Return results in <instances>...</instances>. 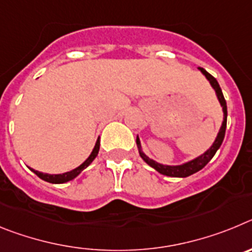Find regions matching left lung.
Masks as SVG:
<instances>
[{
  "mask_svg": "<svg viewBox=\"0 0 252 252\" xmlns=\"http://www.w3.org/2000/svg\"><path fill=\"white\" fill-rule=\"evenodd\" d=\"M198 69L201 70L202 74L206 77V79L209 82L211 87H212L213 90H215L218 102H220V104H221V107H222V111H223V121H222L221 128H220V131H218L217 137H216V140H215V142L212 144V146H211V148H209L207 151H204L202 155H199V157L194 158V159H192V160H189V161H187V162H183V164H179V165H165V164H160V162L150 159V158H149L148 155L144 153V151H142L141 142H140L139 135L136 136V145H137V149H139V154H140V157L142 158V160H144V161H145L148 165H150L151 168L155 169L158 173H160V174H162V175H166V177L187 178V177H189V175H192V174H194V173H197V171H199L201 169H203L204 166H206L207 164L211 161V159L215 157V154L217 153V150L220 149V146L222 145V141H223V139H224V132H226V125H227L226 99H224L223 93H222L221 87H220V84H218L217 79L209 74L206 69L201 68V66H199Z\"/></svg>",
  "mask_w": 252,
  "mask_h": 252,
  "instance_id": "obj_1",
  "label": "left lung"
}]
</instances>
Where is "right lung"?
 <instances>
[{"label": "right lung", "instance_id": "right-lung-1", "mask_svg": "<svg viewBox=\"0 0 252 252\" xmlns=\"http://www.w3.org/2000/svg\"><path fill=\"white\" fill-rule=\"evenodd\" d=\"M98 151H99V137L97 139V141H95V145H94V148H93V150H92V153H91L90 157L87 158V159L82 162L81 165L77 166V168L73 169V170L66 171V173H63V174H48V173L37 171V170H35V169H31V168H30V170L34 171L35 174H36L40 179L45 180V182H48V183L63 184V183H66V182H69V180H73L74 178H77L78 175L81 174L82 171L84 170V169L88 168V166L91 165V162H92L93 160L95 159V157L98 155Z\"/></svg>", "mask_w": 252, "mask_h": 252}]
</instances>
